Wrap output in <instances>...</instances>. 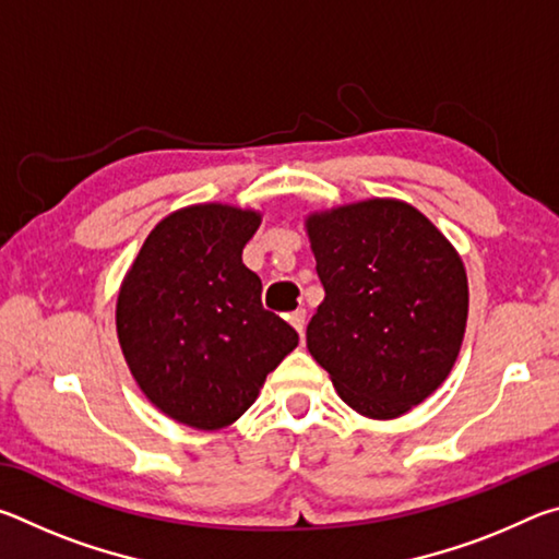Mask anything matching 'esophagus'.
Wrapping results in <instances>:
<instances>
[{"label":"esophagus","instance_id":"obj_1","mask_svg":"<svg viewBox=\"0 0 559 559\" xmlns=\"http://www.w3.org/2000/svg\"><path fill=\"white\" fill-rule=\"evenodd\" d=\"M288 320H290V325L296 328L300 335L306 333V325H308V313H306V308H298V310H293V313H290V318H288Z\"/></svg>","mask_w":559,"mask_h":559}]
</instances>
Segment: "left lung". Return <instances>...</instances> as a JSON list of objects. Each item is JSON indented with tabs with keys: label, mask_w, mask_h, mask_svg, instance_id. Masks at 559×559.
Listing matches in <instances>:
<instances>
[{
	"label": "left lung",
	"mask_w": 559,
	"mask_h": 559,
	"mask_svg": "<svg viewBox=\"0 0 559 559\" xmlns=\"http://www.w3.org/2000/svg\"><path fill=\"white\" fill-rule=\"evenodd\" d=\"M325 300L308 349L355 412L394 419L447 380L468 316L466 271L427 216L370 200L308 219Z\"/></svg>",
	"instance_id": "1"
}]
</instances>
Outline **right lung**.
<instances>
[{"label":"right lung","mask_w":559,"mask_h":559,"mask_svg":"<svg viewBox=\"0 0 559 559\" xmlns=\"http://www.w3.org/2000/svg\"><path fill=\"white\" fill-rule=\"evenodd\" d=\"M261 216L224 204L159 222L118 296V337L140 390L194 429H222L259 396L298 333L261 302L241 251Z\"/></svg>","instance_id":"right-lung-1"}]
</instances>
